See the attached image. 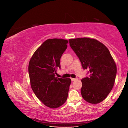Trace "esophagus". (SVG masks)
<instances>
[{
  "label": "esophagus",
  "instance_id": "obj_1",
  "mask_svg": "<svg viewBox=\"0 0 128 128\" xmlns=\"http://www.w3.org/2000/svg\"><path fill=\"white\" fill-rule=\"evenodd\" d=\"M77 80V78H71V80H72V81H74V80Z\"/></svg>",
  "mask_w": 128,
  "mask_h": 128
}]
</instances>
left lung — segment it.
<instances>
[{
  "label": "left lung",
  "instance_id": "1",
  "mask_svg": "<svg viewBox=\"0 0 128 128\" xmlns=\"http://www.w3.org/2000/svg\"><path fill=\"white\" fill-rule=\"evenodd\" d=\"M69 45L89 76L82 78L80 92L87 102H102L113 88L116 66L108 49L98 40L90 38L69 39Z\"/></svg>",
  "mask_w": 128,
  "mask_h": 128
}]
</instances>
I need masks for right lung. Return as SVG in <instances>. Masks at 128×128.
<instances>
[{
	"instance_id": "obj_1",
	"label": "right lung",
	"mask_w": 128,
	"mask_h": 128,
	"mask_svg": "<svg viewBox=\"0 0 128 128\" xmlns=\"http://www.w3.org/2000/svg\"><path fill=\"white\" fill-rule=\"evenodd\" d=\"M68 42L58 38L45 40L29 62L28 72L32 90L50 108L62 106L68 97L71 80L56 77V69L61 68L60 58L67 49Z\"/></svg>"
}]
</instances>
